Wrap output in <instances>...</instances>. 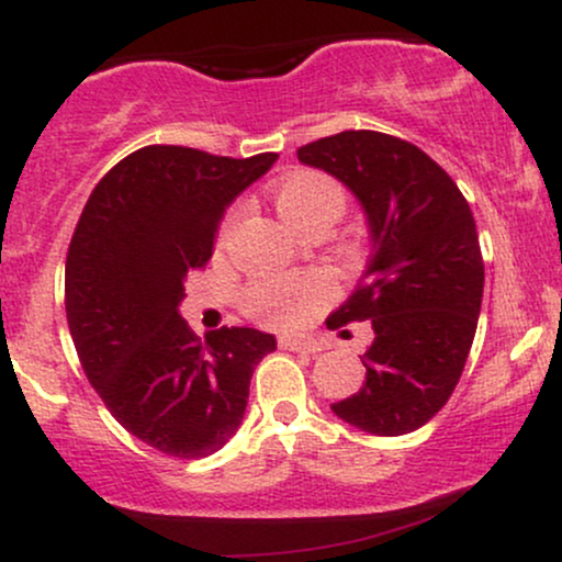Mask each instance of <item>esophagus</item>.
<instances>
[{
  "label": "esophagus",
  "mask_w": 562,
  "mask_h": 562,
  "mask_svg": "<svg viewBox=\"0 0 562 562\" xmlns=\"http://www.w3.org/2000/svg\"><path fill=\"white\" fill-rule=\"evenodd\" d=\"M280 346L288 348V351H299V353H319L322 348H325L319 340H299V338H282Z\"/></svg>",
  "instance_id": "esophagus-1"
}]
</instances>
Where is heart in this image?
<instances>
[{
    "mask_svg": "<svg viewBox=\"0 0 562 562\" xmlns=\"http://www.w3.org/2000/svg\"><path fill=\"white\" fill-rule=\"evenodd\" d=\"M269 198L282 222L303 237L312 232H330L348 205L344 184L317 169L282 173L269 190ZM322 293H325V280L319 274L263 277L248 288L245 306L267 325L288 327L306 317Z\"/></svg>",
    "mask_w": 562,
    "mask_h": 562,
    "instance_id": "heart-1",
    "label": "heart"
}]
</instances>
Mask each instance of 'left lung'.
Listing matches in <instances>:
<instances>
[{
  "label": "left lung",
  "instance_id": "8db88e82",
  "mask_svg": "<svg viewBox=\"0 0 562 562\" xmlns=\"http://www.w3.org/2000/svg\"><path fill=\"white\" fill-rule=\"evenodd\" d=\"M359 200L370 259L327 327L370 322L362 389L330 404L372 436L423 428L465 370L483 299L475 218L460 187L420 147L380 132H340L299 147Z\"/></svg>",
  "mask_w": 562,
  "mask_h": 562
}]
</instances>
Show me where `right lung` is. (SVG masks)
<instances>
[{"label":"right lung","instance_id":"obj_1","mask_svg":"<svg viewBox=\"0 0 562 562\" xmlns=\"http://www.w3.org/2000/svg\"><path fill=\"white\" fill-rule=\"evenodd\" d=\"M274 160L142 147L100 179L76 224L70 338L115 420L164 454L198 460L222 449L240 428L256 364L277 348L254 327L198 338L179 314L187 272L211 259L224 211Z\"/></svg>","mask_w":562,"mask_h":562}]
</instances>
